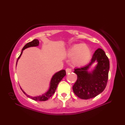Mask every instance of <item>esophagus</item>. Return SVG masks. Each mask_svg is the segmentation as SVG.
Masks as SVG:
<instances>
[{"label":"esophagus","mask_w":125,"mask_h":125,"mask_svg":"<svg viewBox=\"0 0 125 125\" xmlns=\"http://www.w3.org/2000/svg\"><path fill=\"white\" fill-rule=\"evenodd\" d=\"M72 72V69L71 68H66V73H71Z\"/></svg>","instance_id":"obj_1"}]
</instances>
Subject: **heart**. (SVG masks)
I'll return each mask as SVG.
<instances>
[{
  "label": "heart",
  "instance_id": "obj_1",
  "mask_svg": "<svg viewBox=\"0 0 125 125\" xmlns=\"http://www.w3.org/2000/svg\"><path fill=\"white\" fill-rule=\"evenodd\" d=\"M68 56L73 57L72 63L74 65H84L89 61L91 57V51L88 46L83 44H74L70 48Z\"/></svg>",
  "mask_w": 125,
  "mask_h": 125
}]
</instances>
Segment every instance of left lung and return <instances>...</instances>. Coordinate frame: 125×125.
I'll list each match as a JSON object with an SVG mask.
<instances>
[{
	"label": "left lung",
	"instance_id": "8db88e82",
	"mask_svg": "<svg viewBox=\"0 0 125 125\" xmlns=\"http://www.w3.org/2000/svg\"><path fill=\"white\" fill-rule=\"evenodd\" d=\"M97 62L96 68L92 73L87 71L91 65ZM110 64L108 57L102 49L95 51L89 64L81 68L74 69L77 80L73 86L75 94L80 98L88 100L96 97L102 93L106 86Z\"/></svg>",
	"mask_w": 125,
	"mask_h": 125
}]
</instances>
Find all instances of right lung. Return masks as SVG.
<instances>
[{
  "mask_svg": "<svg viewBox=\"0 0 125 125\" xmlns=\"http://www.w3.org/2000/svg\"><path fill=\"white\" fill-rule=\"evenodd\" d=\"M39 44V41L37 40V39H35V40H32V42H29L27 44H25L24 47L23 48V49H22V51L21 52V53L20 54V56H19V57L18 58L17 62H18V60L19 59L20 56H21L23 50H24L25 49H26L28 47L38 46ZM17 62H16V64H17ZM65 75H66V72L65 70H62V71H59V72L56 73V74H54L53 75V76L52 77V79H51V83H50V88H49V90L46 93H44V94L40 95V96L33 97L30 96V95H27V94L21 89H21L22 90V91H23V93H24L27 97H28L29 98H31L32 100H33L35 101H45L48 100L52 96L54 92L56 91V88H57V85L59 84V83L61 81V80L62 79V78L64 77Z\"/></svg>",
  "mask_w": 125,
  "mask_h": 125,
  "instance_id": "obj_1",
  "label": "right lung"
}]
</instances>
